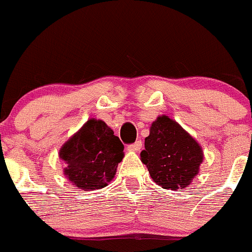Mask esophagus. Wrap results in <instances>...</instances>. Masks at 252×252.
<instances>
[{"mask_svg":"<svg viewBox=\"0 0 252 252\" xmlns=\"http://www.w3.org/2000/svg\"><path fill=\"white\" fill-rule=\"evenodd\" d=\"M141 148H142V141H139V139L134 142V143H131L127 146V149L132 152H138Z\"/></svg>","mask_w":252,"mask_h":252,"instance_id":"esophagus-1","label":"esophagus"}]
</instances>
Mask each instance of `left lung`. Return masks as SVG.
<instances>
[{
	"label": "left lung",
	"mask_w": 252,
	"mask_h": 252,
	"mask_svg": "<svg viewBox=\"0 0 252 252\" xmlns=\"http://www.w3.org/2000/svg\"><path fill=\"white\" fill-rule=\"evenodd\" d=\"M141 159L154 183L178 190L190 185L202 163V149L178 123L160 116L152 124L144 139Z\"/></svg>",
	"instance_id": "obj_1"
}]
</instances>
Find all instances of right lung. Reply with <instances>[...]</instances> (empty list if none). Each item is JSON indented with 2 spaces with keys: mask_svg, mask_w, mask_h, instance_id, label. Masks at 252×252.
Masks as SVG:
<instances>
[{
  "mask_svg": "<svg viewBox=\"0 0 252 252\" xmlns=\"http://www.w3.org/2000/svg\"><path fill=\"white\" fill-rule=\"evenodd\" d=\"M64 175L84 191L105 188L124 158V144L101 120H89L62 146Z\"/></svg>",
  "mask_w": 252,
  "mask_h": 252,
  "instance_id": "right-lung-1",
  "label": "right lung"
}]
</instances>
